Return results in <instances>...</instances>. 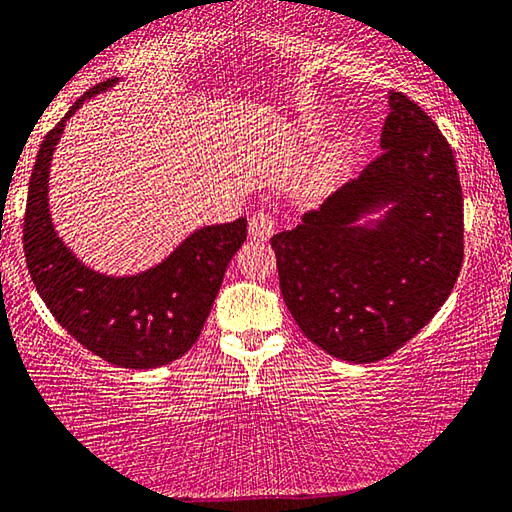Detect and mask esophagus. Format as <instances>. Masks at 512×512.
Wrapping results in <instances>:
<instances>
[{
    "mask_svg": "<svg viewBox=\"0 0 512 512\" xmlns=\"http://www.w3.org/2000/svg\"><path fill=\"white\" fill-rule=\"evenodd\" d=\"M248 232H250V237L257 239V241L271 239V234L275 232V223H273L271 214H266L264 209H259V212H255L253 216H250V221H248Z\"/></svg>",
    "mask_w": 512,
    "mask_h": 512,
    "instance_id": "1",
    "label": "esophagus"
}]
</instances>
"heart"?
<instances>
[{"label":"heart","mask_w":512,"mask_h":512,"mask_svg":"<svg viewBox=\"0 0 512 512\" xmlns=\"http://www.w3.org/2000/svg\"><path fill=\"white\" fill-rule=\"evenodd\" d=\"M344 166L346 148L344 145H332V148L323 152L321 157L316 159V164L303 175V180L298 184V191L307 198L319 196V193L328 191L330 186L339 180V175L344 173Z\"/></svg>","instance_id":"1"}]
</instances>
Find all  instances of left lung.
<instances>
[{
  "label": "left lung",
  "instance_id": "8db88e82",
  "mask_svg": "<svg viewBox=\"0 0 512 512\" xmlns=\"http://www.w3.org/2000/svg\"><path fill=\"white\" fill-rule=\"evenodd\" d=\"M380 148L358 180L271 239L298 328L332 358L358 364L399 351L433 319L465 253L451 145L399 91H389ZM380 208V222L359 223Z\"/></svg>",
  "mask_w": 512,
  "mask_h": 512
}]
</instances>
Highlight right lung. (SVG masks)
Segmentation results:
<instances>
[{
	"instance_id": "obj_1",
	"label": "right lung",
	"mask_w": 512,
	"mask_h": 512,
	"mask_svg": "<svg viewBox=\"0 0 512 512\" xmlns=\"http://www.w3.org/2000/svg\"><path fill=\"white\" fill-rule=\"evenodd\" d=\"M116 81L107 79L81 95L40 143L22 241L31 280L68 335L116 367L154 369L182 358L198 342L227 264L246 241L248 227L246 218L200 227L164 262L125 278L95 273L70 253L54 232L47 207L52 154L72 113Z\"/></svg>"
}]
</instances>
